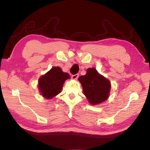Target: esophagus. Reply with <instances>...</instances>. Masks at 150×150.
I'll return each mask as SVG.
<instances>
[{
  "mask_svg": "<svg viewBox=\"0 0 150 150\" xmlns=\"http://www.w3.org/2000/svg\"><path fill=\"white\" fill-rule=\"evenodd\" d=\"M78 77H79V74H74V75H72L71 78H72V79L76 80V79H77L78 78Z\"/></svg>",
  "mask_w": 150,
  "mask_h": 150,
  "instance_id": "1",
  "label": "esophagus"
}]
</instances>
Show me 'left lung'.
Segmentation results:
<instances>
[{
  "instance_id": "left-lung-1",
  "label": "left lung",
  "mask_w": 150,
  "mask_h": 150,
  "mask_svg": "<svg viewBox=\"0 0 150 150\" xmlns=\"http://www.w3.org/2000/svg\"><path fill=\"white\" fill-rule=\"evenodd\" d=\"M83 86L84 94L91 105L100 104L110 96L111 83L95 68H88L84 76L78 78Z\"/></svg>"
}]
</instances>
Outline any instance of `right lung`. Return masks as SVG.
<instances>
[{
    "instance_id": "1",
    "label": "right lung",
    "mask_w": 150,
    "mask_h": 150,
    "mask_svg": "<svg viewBox=\"0 0 150 150\" xmlns=\"http://www.w3.org/2000/svg\"><path fill=\"white\" fill-rule=\"evenodd\" d=\"M69 78V74L63 72L59 67H53L39 78V91L44 98L52 99L61 92L64 81Z\"/></svg>"
}]
</instances>
